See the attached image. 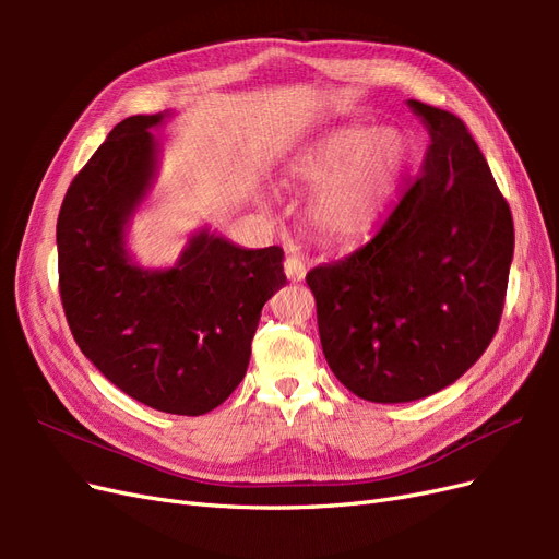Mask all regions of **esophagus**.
<instances>
[{"instance_id": "34e87169", "label": "esophagus", "mask_w": 559, "mask_h": 559, "mask_svg": "<svg viewBox=\"0 0 559 559\" xmlns=\"http://www.w3.org/2000/svg\"><path fill=\"white\" fill-rule=\"evenodd\" d=\"M284 273L292 282H300L302 277H306L308 270H306V263H302L300 257H296V253H289V257H286V261H284Z\"/></svg>"}]
</instances>
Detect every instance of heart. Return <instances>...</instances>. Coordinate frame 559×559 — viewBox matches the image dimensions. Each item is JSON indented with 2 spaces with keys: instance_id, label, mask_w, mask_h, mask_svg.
Returning <instances> with one entry per match:
<instances>
[{
  "instance_id": "obj_1",
  "label": "heart",
  "mask_w": 559,
  "mask_h": 559,
  "mask_svg": "<svg viewBox=\"0 0 559 559\" xmlns=\"http://www.w3.org/2000/svg\"><path fill=\"white\" fill-rule=\"evenodd\" d=\"M408 163V144L396 130L337 128L294 167L302 186H319L310 224L331 240H359L376 226Z\"/></svg>"
}]
</instances>
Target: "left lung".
I'll return each instance as SVG.
<instances>
[{
  "instance_id": "1",
  "label": "left lung",
  "mask_w": 559,
  "mask_h": 559,
  "mask_svg": "<svg viewBox=\"0 0 559 559\" xmlns=\"http://www.w3.org/2000/svg\"><path fill=\"white\" fill-rule=\"evenodd\" d=\"M408 105L431 134L421 175L364 247L306 277L333 376L373 403L431 396L483 357L515 245L509 202L462 118Z\"/></svg>"
}]
</instances>
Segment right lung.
Here are the masks:
<instances>
[{
    "label": "right lung",
    "mask_w": 559,
    "mask_h": 559,
    "mask_svg": "<svg viewBox=\"0 0 559 559\" xmlns=\"http://www.w3.org/2000/svg\"><path fill=\"white\" fill-rule=\"evenodd\" d=\"M118 123L81 167L58 214V286L79 349L111 384L148 408L205 415L247 373L261 310L286 284L280 247L240 249L202 230L175 267L142 270L123 228L156 167L148 128Z\"/></svg>",
    "instance_id": "right-lung-1"
}]
</instances>
